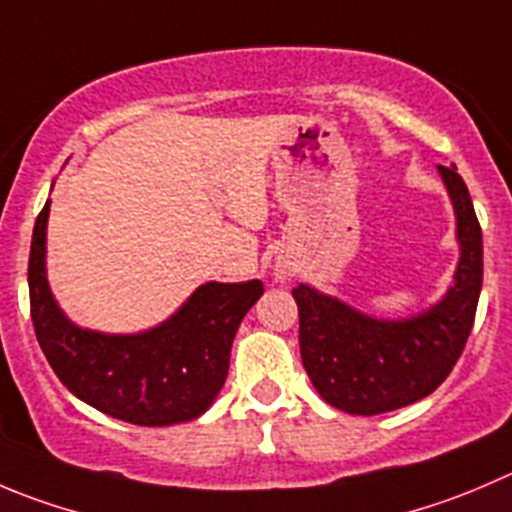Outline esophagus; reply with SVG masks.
I'll use <instances>...</instances> for the list:
<instances>
[{
  "label": "esophagus",
  "instance_id": "34e87169",
  "mask_svg": "<svg viewBox=\"0 0 512 512\" xmlns=\"http://www.w3.org/2000/svg\"><path fill=\"white\" fill-rule=\"evenodd\" d=\"M290 275H292L290 267H282V265L275 267V277H277V280H280V282H285Z\"/></svg>",
  "mask_w": 512,
  "mask_h": 512
}]
</instances>
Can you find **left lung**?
<instances>
[{
    "label": "left lung",
    "instance_id": "left-lung-1",
    "mask_svg": "<svg viewBox=\"0 0 512 512\" xmlns=\"http://www.w3.org/2000/svg\"><path fill=\"white\" fill-rule=\"evenodd\" d=\"M458 222L455 282L430 310L377 320L342 300L297 285L300 355L317 393L350 415H380L418 403L450 375L475 322L483 287V232L458 167H438Z\"/></svg>",
    "mask_w": 512,
    "mask_h": 512
}]
</instances>
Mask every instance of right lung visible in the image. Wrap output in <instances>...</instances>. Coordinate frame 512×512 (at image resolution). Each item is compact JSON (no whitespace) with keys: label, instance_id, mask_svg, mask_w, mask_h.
Segmentation results:
<instances>
[{"label":"right lung","instance_id":"right-lung-1","mask_svg":"<svg viewBox=\"0 0 512 512\" xmlns=\"http://www.w3.org/2000/svg\"><path fill=\"white\" fill-rule=\"evenodd\" d=\"M49 200L34 222L29 305L39 347L64 388L99 413L132 425L195 420L215 403L242 317L265 292L260 280L205 282L162 325L104 335L67 320L47 282Z\"/></svg>","mask_w":512,"mask_h":512}]
</instances>
